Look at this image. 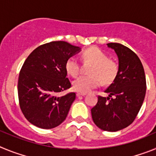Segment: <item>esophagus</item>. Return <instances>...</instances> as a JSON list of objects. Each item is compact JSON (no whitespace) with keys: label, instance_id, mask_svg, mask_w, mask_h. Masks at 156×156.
<instances>
[{"label":"esophagus","instance_id":"esophagus-1","mask_svg":"<svg viewBox=\"0 0 156 156\" xmlns=\"http://www.w3.org/2000/svg\"><path fill=\"white\" fill-rule=\"evenodd\" d=\"M86 94H82V93H77L76 96L77 97H80V96H85Z\"/></svg>","mask_w":156,"mask_h":156}]
</instances>
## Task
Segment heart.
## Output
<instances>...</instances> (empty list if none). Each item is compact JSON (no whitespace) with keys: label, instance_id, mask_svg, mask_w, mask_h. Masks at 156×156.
Returning <instances> with one entry per match:
<instances>
[{"label":"heart","instance_id":"1","mask_svg":"<svg viewBox=\"0 0 156 156\" xmlns=\"http://www.w3.org/2000/svg\"><path fill=\"white\" fill-rule=\"evenodd\" d=\"M84 62L93 64L90 70V76H81L73 83V87L79 93L86 94L101 84V80L105 84L111 83L119 73V65L110 59L105 52L98 47L87 48L82 53ZM67 73L73 77H76L80 73L81 66L79 59L72 56L66 62Z\"/></svg>","mask_w":156,"mask_h":156}]
</instances>
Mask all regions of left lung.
<instances>
[{
  "label": "left lung",
  "instance_id": "8db88e82",
  "mask_svg": "<svg viewBox=\"0 0 156 156\" xmlns=\"http://www.w3.org/2000/svg\"><path fill=\"white\" fill-rule=\"evenodd\" d=\"M107 45L118 56L119 73L105 90L108 97L99 95L90 111L98 127L115 132L131 124L137 117L145 96L146 79L142 63L133 51L118 43Z\"/></svg>",
  "mask_w": 156,
  "mask_h": 156
}]
</instances>
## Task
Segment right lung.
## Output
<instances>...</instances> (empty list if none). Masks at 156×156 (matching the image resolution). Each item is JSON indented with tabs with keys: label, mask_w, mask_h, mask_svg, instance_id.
Returning a JSON list of instances; mask_svg holds the SVG:
<instances>
[{
	"label": "right lung",
	"mask_w": 156,
	"mask_h": 156,
	"mask_svg": "<svg viewBox=\"0 0 156 156\" xmlns=\"http://www.w3.org/2000/svg\"><path fill=\"white\" fill-rule=\"evenodd\" d=\"M80 48L66 41H52L37 47L23 63L18 81L20 108L34 126L51 129L66 119L76 99L74 92L59 96L71 87L66 62Z\"/></svg>",
	"instance_id": "obj_1"
}]
</instances>
